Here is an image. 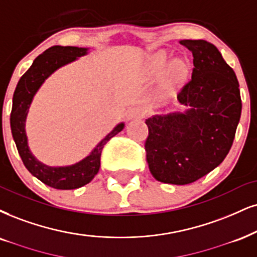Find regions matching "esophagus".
<instances>
[{"instance_id":"1","label":"esophagus","mask_w":257,"mask_h":257,"mask_svg":"<svg viewBox=\"0 0 257 257\" xmlns=\"http://www.w3.org/2000/svg\"><path fill=\"white\" fill-rule=\"evenodd\" d=\"M144 115H145V112L143 108H141V107H132V108L128 110L127 118H128V120L142 119V118H144Z\"/></svg>"}]
</instances>
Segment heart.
Listing matches in <instances>:
<instances>
[{
  "mask_svg": "<svg viewBox=\"0 0 257 257\" xmlns=\"http://www.w3.org/2000/svg\"><path fill=\"white\" fill-rule=\"evenodd\" d=\"M170 56L167 52L161 51L153 56L150 59V70L154 74H162L169 64ZM189 72V63L185 58H176L170 63L166 74V87L167 89L173 90L185 83Z\"/></svg>",
  "mask_w": 257,
  "mask_h": 257,
  "instance_id": "heart-1",
  "label": "heart"
}]
</instances>
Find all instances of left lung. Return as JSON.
I'll use <instances>...</instances> for the list:
<instances>
[{"label":"left lung","mask_w":257,"mask_h":257,"mask_svg":"<svg viewBox=\"0 0 257 257\" xmlns=\"http://www.w3.org/2000/svg\"><path fill=\"white\" fill-rule=\"evenodd\" d=\"M193 53L191 81L177 94L186 112L147 119L150 173L157 181L188 185L219 166L229 154L242 112L235 71L213 44L181 40Z\"/></svg>","instance_id":"1"}]
</instances>
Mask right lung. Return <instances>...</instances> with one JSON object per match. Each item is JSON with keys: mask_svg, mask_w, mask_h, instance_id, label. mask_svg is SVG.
Instances as JSON below:
<instances>
[{"mask_svg": "<svg viewBox=\"0 0 257 257\" xmlns=\"http://www.w3.org/2000/svg\"><path fill=\"white\" fill-rule=\"evenodd\" d=\"M87 53L88 49L85 47L59 45L50 47L34 59L31 68L22 75L13 95L11 130L19 155L32 175L36 176L45 185L56 189H76L89 183L100 169V158L103 147L125 126L123 122L118 123L113 128V131H110L87 157L72 166H46L38 161L31 153L25 126H26L27 114L34 95L37 94L46 78H49L57 69L76 61L78 57L85 56Z\"/></svg>", "mask_w": 257, "mask_h": 257, "instance_id": "1", "label": "right lung"}]
</instances>
